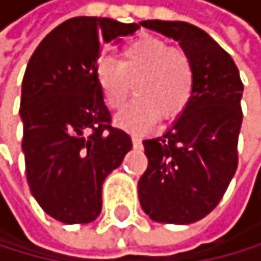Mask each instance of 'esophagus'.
<instances>
[{
  "mask_svg": "<svg viewBox=\"0 0 261 261\" xmlns=\"http://www.w3.org/2000/svg\"><path fill=\"white\" fill-rule=\"evenodd\" d=\"M132 144H134V147H136V148H139V147H142V140L137 136H134L132 137Z\"/></svg>",
  "mask_w": 261,
  "mask_h": 261,
  "instance_id": "obj_1",
  "label": "esophagus"
}]
</instances>
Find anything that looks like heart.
Masks as SVG:
<instances>
[{
  "label": "heart",
  "mask_w": 261,
  "mask_h": 261,
  "mask_svg": "<svg viewBox=\"0 0 261 261\" xmlns=\"http://www.w3.org/2000/svg\"><path fill=\"white\" fill-rule=\"evenodd\" d=\"M96 75L102 98L113 109L127 102L134 83L139 98L122 111L117 122L136 134L150 130L160 117L170 121L181 114L194 88L190 55L153 36L139 37L125 45L119 65L102 60Z\"/></svg>",
  "instance_id": "b5f03b06"
}]
</instances>
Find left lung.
I'll list each match as a JSON object with an SVG mask.
<instances>
[{"instance_id":"left-lung-1","label":"left lung","mask_w":261,"mask_h":261,"mask_svg":"<svg viewBox=\"0 0 261 261\" xmlns=\"http://www.w3.org/2000/svg\"><path fill=\"white\" fill-rule=\"evenodd\" d=\"M140 25L179 42L194 68L190 102L160 137L144 140L148 167L139 199L152 221L193 224L222 199L239 165L244 85L232 57L193 24L142 21Z\"/></svg>"}]
</instances>
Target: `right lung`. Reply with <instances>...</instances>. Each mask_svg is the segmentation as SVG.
<instances>
[{
	"instance_id": "right-lung-1",
	"label": "right lung",
	"mask_w": 261,
	"mask_h": 261,
	"mask_svg": "<svg viewBox=\"0 0 261 261\" xmlns=\"http://www.w3.org/2000/svg\"><path fill=\"white\" fill-rule=\"evenodd\" d=\"M140 24L71 17L47 34L25 68L21 94L22 152L32 196L63 224H88L101 213L102 183L132 148L111 125L98 85L105 45Z\"/></svg>"
}]
</instances>
